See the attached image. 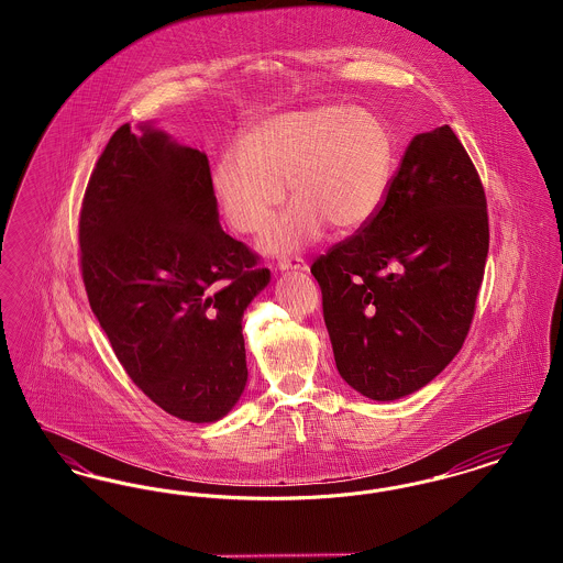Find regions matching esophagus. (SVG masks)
<instances>
[{"label": "esophagus", "instance_id": "esophagus-1", "mask_svg": "<svg viewBox=\"0 0 563 563\" xmlns=\"http://www.w3.org/2000/svg\"><path fill=\"white\" fill-rule=\"evenodd\" d=\"M278 272H308V264H303V260L294 257V260H280L276 264Z\"/></svg>", "mask_w": 563, "mask_h": 563}]
</instances>
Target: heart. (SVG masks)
<instances>
[{"label":"heart","instance_id":"b5f03b06","mask_svg":"<svg viewBox=\"0 0 563 563\" xmlns=\"http://www.w3.org/2000/svg\"><path fill=\"white\" fill-rule=\"evenodd\" d=\"M395 136L369 109L319 106L262 120L244 143L223 147L211 191L228 225L257 234L285 198L291 207L269 225L262 249L291 255L327 228L352 234L382 209L395 175Z\"/></svg>","mask_w":563,"mask_h":563}]
</instances>
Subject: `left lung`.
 <instances>
[{"mask_svg":"<svg viewBox=\"0 0 563 563\" xmlns=\"http://www.w3.org/2000/svg\"><path fill=\"white\" fill-rule=\"evenodd\" d=\"M489 249L482 179L445 124L416 134L386 200L349 241L312 264L340 375L397 401L462 349Z\"/></svg>","mask_w":563,"mask_h":563,"instance_id":"left-lung-1","label":"left lung"}]
</instances>
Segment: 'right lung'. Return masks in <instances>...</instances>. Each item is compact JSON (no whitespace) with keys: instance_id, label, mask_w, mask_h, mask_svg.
<instances>
[{"instance_id":"1","label":"right lung","mask_w":563,"mask_h":563,"mask_svg":"<svg viewBox=\"0 0 563 563\" xmlns=\"http://www.w3.org/2000/svg\"><path fill=\"white\" fill-rule=\"evenodd\" d=\"M81 278L134 384L166 413L221 420L246 386L242 317L269 283L219 225L205 152L120 126L84 194Z\"/></svg>"}]
</instances>
